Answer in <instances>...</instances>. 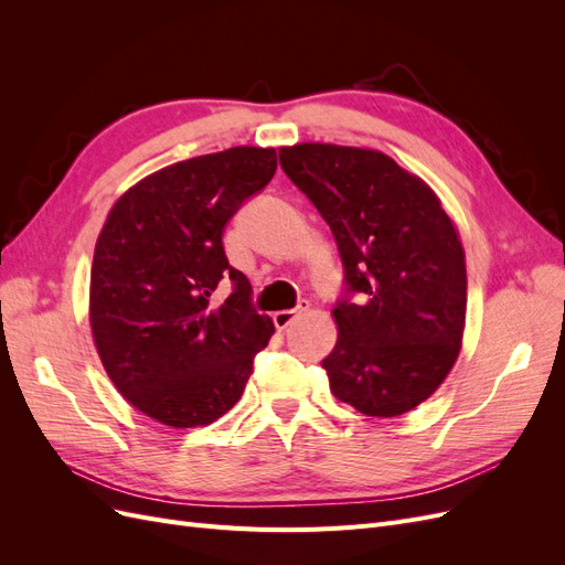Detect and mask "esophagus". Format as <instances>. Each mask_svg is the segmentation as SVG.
I'll list each match as a JSON object with an SVG mask.
<instances>
[{
  "instance_id": "esophagus-1",
  "label": "esophagus",
  "mask_w": 565,
  "mask_h": 565,
  "mask_svg": "<svg viewBox=\"0 0 565 565\" xmlns=\"http://www.w3.org/2000/svg\"><path fill=\"white\" fill-rule=\"evenodd\" d=\"M309 311V301H299L297 303V309H289V311H278V313H273V324H276L278 330H285L289 322H292L295 318H299L301 313H306Z\"/></svg>"
}]
</instances>
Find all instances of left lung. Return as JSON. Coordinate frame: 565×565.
Segmentation results:
<instances>
[{"label":"left lung","instance_id":"1","mask_svg":"<svg viewBox=\"0 0 565 565\" xmlns=\"http://www.w3.org/2000/svg\"><path fill=\"white\" fill-rule=\"evenodd\" d=\"M280 167L330 226L344 266L322 358L341 403L370 417L417 407L457 361L467 313L465 249L422 179L384 152L301 143Z\"/></svg>","mask_w":565,"mask_h":565}]
</instances>
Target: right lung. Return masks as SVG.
<instances>
[{"label": "right lung", "instance_id": "1", "mask_svg": "<svg viewBox=\"0 0 565 565\" xmlns=\"http://www.w3.org/2000/svg\"><path fill=\"white\" fill-rule=\"evenodd\" d=\"M273 148H228L164 167L115 202L92 264V332L115 388L174 429L207 426L241 401L273 334L224 228L276 174ZM226 279L221 307L209 297Z\"/></svg>", "mask_w": 565, "mask_h": 565}]
</instances>
